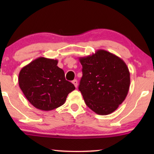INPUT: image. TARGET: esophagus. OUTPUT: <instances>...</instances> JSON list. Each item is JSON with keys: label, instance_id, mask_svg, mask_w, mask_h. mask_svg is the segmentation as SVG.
Wrapping results in <instances>:
<instances>
[{"label": "esophagus", "instance_id": "1", "mask_svg": "<svg viewBox=\"0 0 154 154\" xmlns=\"http://www.w3.org/2000/svg\"><path fill=\"white\" fill-rule=\"evenodd\" d=\"M72 83L73 84V85H74V86L75 88H77L78 87V81L77 80H73V81H72Z\"/></svg>", "mask_w": 154, "mask_h": 154}]
</instances>
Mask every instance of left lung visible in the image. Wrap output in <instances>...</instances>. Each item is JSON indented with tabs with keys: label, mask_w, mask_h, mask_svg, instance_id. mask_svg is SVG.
<instances>
[{
	"label": "left lung",
	"mask_w": 154,
	"mask_h": 154,
	"mask_svg": "<svg viewBox=\"0 0 154 154\" xmlns=\"http://www.w3.org/2000/svg\"><path fill=\"white\" fill-rule=\"evenodd\" d=\"M83 66L79 89L85 104L99 115L113 113L129 91L130 71L125 62L104 50L79 57Z\"/></svg>",
	"instance_id": "obj_1"
}]
</instances>
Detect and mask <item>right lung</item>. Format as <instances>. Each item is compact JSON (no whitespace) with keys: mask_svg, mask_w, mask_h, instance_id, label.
Here are the masks:
<instances>
[{"mask_svg":"<svg viewBox=\"0 0 154 154\" xmlns=\"http://www.w3.org/2000/svg\"><path fill=\"white\" fill-rule=\"evenodd\" d=\"M57 60L41 57L20 71L19 85L27 100L35 108L51 111L66 102L69 93L75 89L65 79L64 72L57 66Z\"/></svg>","mask_w":154,"mask_h":154,"instance_id":"right-lung-1","label":"right lung"}]
</instances>
